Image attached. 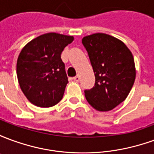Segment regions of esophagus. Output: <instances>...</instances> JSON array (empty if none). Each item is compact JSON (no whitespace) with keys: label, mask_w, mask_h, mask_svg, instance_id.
<instances>
[{"label":"esophagus","mask_w":154,"mask_h":154,"mask_svg":"<svg viewBox=\"0 0 154 154\" xmlns=\"http://www.w3.org/2000/svg\"><path fill=\"white\" fill-rule=\"evenodd\" d=\"M73 80L75 81V82H79V80H80V77H79V76H76V77H73Z\"/></svg>","instance_id":"1"}]
</instances>
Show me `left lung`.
Wrapping results in <instances>:
<instances>
[{
  "label": "left lung",
  "mask_w": 154,
  "mask_h": 154,
  "mask_svg": "<svg viewBox=\"0 0 154 154\" xmlns=\"http://www.w3.org/2000/svg\"><path fill=\"white\" fill-rule=\"evenodd\" d=\"M95 73V85L85 90V97L99 111H108L128 97L135 80L132 53L118 38L97 33L82 38Z\"/></svg>",
  "instance_id": "1"
}]
</instances>
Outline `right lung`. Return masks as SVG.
<instances>
[{"mask_svg": "<svg viewBox=\"0 0 154 154\" xmlns=\"http://www.w3.org/2000/svg\"><path fill=\"white\" fill-rule=\"evenodd\" d=\"M72 36L48 33L23 48L16 64L20 87L26 98L38 107H51L63 97L68 78L61 59Z\"/></svg>", "mask_w": 154, "mask_h": 154, "instance_id": "1", "label": "right lung"}]
</instances>
